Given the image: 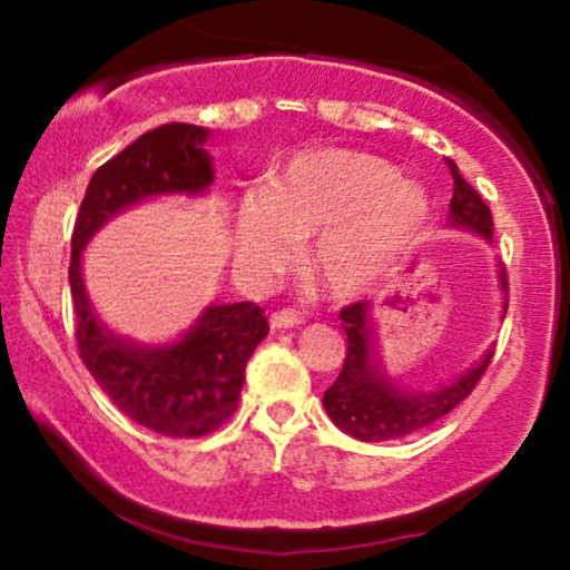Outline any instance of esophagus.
Here are the masks:
<instances>
[{"instance_id":"1","label":"esophagus","mask_w":570,"mask_h":570,"mask_svg":"<svg viewBox=\"0 0 570 570\" xmlns=\"http://www.w3.org/2000/svg\"><path fill=\"white\" fill-rule=\"evenodd\" d=\"M298 324H303V316L298 314V311H293V308L277 311V314L269 316V326H272V330H275V332H279V330H293V326H298Z\"/></svg>"}]
</instances>
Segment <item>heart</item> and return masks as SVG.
<instances>
[{"label": "heart", "mask_w": 570, "mask_h": 570, "mask_svg": "<svg viewBox=\"0 0 570 570\" xmlns=\"http://www.w3.org/2000/svg\"><path fill=\"white\" fill-rule=\"evenodd\" d=\"M428 220V197L376 155L316 147L298 153L264 191L240 197L233 252L248 279L279 275L311 238L308 264L326 291L355 298L404 254Z\"/></svg>", "instance_id": "obj_1"}]
</instances>
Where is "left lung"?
<instances>
[{
	"instance_id": "obj_1",
	"label": "left lung",
	"mask_w": 570,
	"mask_h": 570,
	"mask_svg": "<svg viewBox=\"0 0 570 570\" xmlns=\"http://www.w3.org/2000/svg\"><path fill=\"white\" fill-rule=\"evenodd\" d=\"M446 163L451 176H454L449 228L470 230L493 244V215H490L488 205L464 181L456 163ZM498 283H501L503 293L509 291L503 267L498 269ZM505 308H509V303H503V316ZM340 318L347 334V357L337 381L324 392V410L342 433L365 443L402 439V435L415 433L420 428L433 425L435 420L449 415L459 402L470 396L482 371L488 368L490 357H493V350H485V355L472 368L459 373L449 384L431 389V392L402 389L379 361L371 301H357L353 306L342 308Z\"/></svg>"
}]
</instances>
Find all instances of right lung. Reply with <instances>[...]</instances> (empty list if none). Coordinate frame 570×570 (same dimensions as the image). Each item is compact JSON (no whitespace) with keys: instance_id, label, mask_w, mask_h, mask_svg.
Segmentation results:
<instances>
[{"instance_id":"right-lung-1","label":"right lung","mask_w":570,"mask_h":570,"mask_svg":"<svg viewBox=\"0 0 570 570\" xmlns=\"http://www.w3.org/2000/svg\"><path fill=\"white\" fill-rule=\"evenodd\" d=\"M209 131L194 124H163L92 174L72 233V287L77 347L92 379L135 423L170 439L213 433L238 407L246 363L269 324L252 301L213 303L176 342L139 345L100 322L85 291L82 252L124 209L155 197H202L215 181Z\"/></svg>"}]
</instances>
